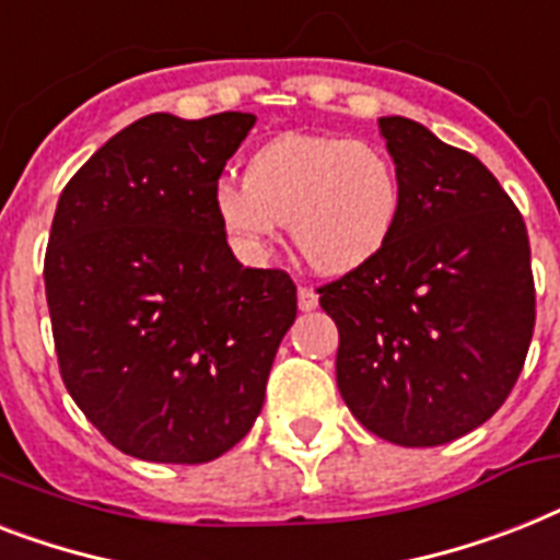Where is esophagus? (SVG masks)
Returning <instances> with one entry per match:
<instances>
[{"instance_id": "obj_1", "label": "esophagus", "mask_w": 560, "mask_h": 560, "mask_svg": "<svg viewBox=\"0 0 560 560\" xmlns=\"http://www.w3.org/2000/svg\"><path fill=\"white\" fill-rule=\"evenodd\" d=\"M316 304H319V295L313 288H299V311H316Z\"/></svg>"}]
</instances>
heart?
<instances>
[{
  "instance_id": "heart-1",
  "label": "heart",
  "mask_w": 560,
  "mask_h": 560,
  "mask_svg": "<svg viewBox=\"0 0 560 560\" xmlns=\"http://www.w3.org/2000/svg\"><path fill=\"white\" fill-rule=\"evenodd\" d=\"M399 175L374 143L336 135H281L253 152L244 184L221 180L212 209L241 256L265 258L281 224L319 272H351L388 244Z\"/></svg>"
}]
</instances>
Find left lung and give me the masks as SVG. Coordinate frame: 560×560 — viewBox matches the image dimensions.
<instances>
[{
    "instance_id": "obj_1",
    "label": "left lung",
    "mask_w": 560,
    "mask_h": 560,
    "mask_svg": "<svg viewBox=\"0 0 560 560\" xmlns=\"http://www.w3.org/2000/svg\"><path fill=\"white\" fill-rule=\"evenodd\" d=\"M399 218L368 265L319 288L339 327L336 385L368 431L443 445L483 425L515 388L532 330L529 235L475 154L408 117H380Z\"/></svg>"
}]
</instances>
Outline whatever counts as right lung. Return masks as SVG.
<instances>
[{
  "mask_svg": "<svg viewBox=\"0 0 560 560\" xmlns=\"http://www.w3.org/2000/svg\"><path fill=\"white\" fill-rule=\"evenodd\" d=\"M253 126L244 112L140 117L59 195L45 249L59 374L91 425L140 460L230 452L295 319L293 279L241 267L212 209Z\"/></svg>",
  "mask_w": 560,
  "mask_h": 560,
  "instance_id": "right-lung-1",
  "label": "right lung"
}]
</instances>
